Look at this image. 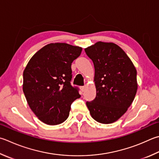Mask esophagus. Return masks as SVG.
Instances as JSON below:
<instances>
[{
    "label": "esophagus",
    "instance_id": "esophagus-1",
    "mask_svg": "<svg viewBox=\"0 0 159 159\" xmlns=\"http://www.w3.org/2000/svg\"><path fill=\"white\" fill-rule=\"evenodd\" d=\"M80 89H81V91H82V92H84V91H85V89H86V86H81Z\"/></svg>",
    "mask_w": 159,
    "mask_h": 159
}]
</instances>
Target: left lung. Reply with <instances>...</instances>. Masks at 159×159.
Returning <instances> with one entry per match:
<instances>
[{
	"label": "left lung",
	"mask_w": 159,
	"mask_h": 159,
	"mask_svg": "<svg viewBox=\"0 0 159 159\" xmlns=\"http://www.w3.org/2000/svg\"><path fill=\"white\" fill-rule=\"evenodd\" d=\"M93 62L96 97L86 106L95 120L113 123L123 116L137 92L136 69L125 52L111 42L98 41L84 49Z\"/></svg>",
	"instance_id": "left-lung-1"
}]
</instances>
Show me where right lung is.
<instances>
[{
	"label": "right lung",
	"mask_w": 159,
	"mask_h": 159,
	"mask_svg": "<svg viewBox=\"0 0 159 159\" xmlns=\"http://www.w3.org/2000/svg\"><path fill=\"white\" fill-rule=\"evenodd\" d=\"M82 50V48L66 43H49L32 57L24 69V95L30 108L43 123L64 122L72 102L81 97L70 80L71 64Z\"/></svg>",
	"instance_id": "add662e5"
}]
</instances>
